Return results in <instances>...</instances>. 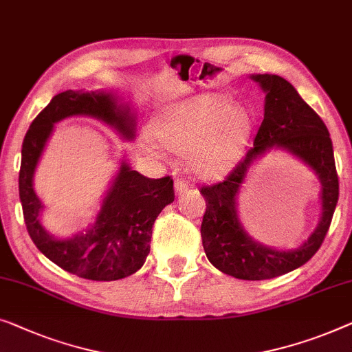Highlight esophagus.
I'll use <instances>...</instances> for the list:
<instances>
[{
    "mask_svg": "<svg viewBox=\"0 0 352 352\" xmlns=\"http://www.w3.org/2000/svg\"><path fill=\"white\" fill-rule=\"evenodd\" d=\"M190 187V182H188L186 177H177L175 181V190L177 195H181V193H186L187 188Z\"/></svg>",
    "mask_w": 352,
    "mask_h": 352,
    "instance_id": "esophagus-1",
    "label": "esophagus"
}]
</instances>
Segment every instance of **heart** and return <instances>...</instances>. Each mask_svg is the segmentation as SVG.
<instances>
[{
  "label": "heart",
  "instance_id": "obj_1",
  "mask_svg": "<svg viewBox=\"0 0 352 352\" xmlns=\"http://www.w3.org/2000/svg\"><path fill=\"white\" fill-rule=\"evenodd\" d=\"M251 122L244 109L232 106L223 94H201L171 106L154 122V136L168 149L188 155L197 175L226 173L241 155ZM142 147L159 154V146L144 136Z\"/></svg>",
  "mask_w": 352,
  "mask_h": 352
}]
</instances>
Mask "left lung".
I'll return each mask as SVG.
<instances>
[{
	"label": "left lung",
	"instance_id": "obj_1",
	"mask_svg": "<svg viewBox=\"0 0 352 352\" xmlns=\"http://www.w3.org/2000/svg\"><path fill=\"white\" fill-rule=\"evenodd\" d=\"M265 94L263 120L254 146L226 179L203 186L206 200L201 241L208 261L222 273L246 281H261L302 267L322 244L338 201V175L329 130L316 111L305 103L294 85L276 74H254ZM279 146L311 166L323 187V216L308 242L292 252H278L254 242L242 230L236 214V193L252 162L267 148Z\"/></svg>",
	"mask_w": 352,
	"mask_h": 352
}]
</instances>
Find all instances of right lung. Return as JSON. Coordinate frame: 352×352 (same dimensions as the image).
<instances>
[{"label": "right lung", "instance_id": "1", "mask_svg": "<svg viewBox=\"0 0 352 352\" xmlns=\"http://www.w3.org/2000/svg\"><path fill=\"white\" fill-rule=\"evenodd\" d=\"M69 116L96 117L113 125L124 138L135 136L133 116L129 108L116 103L113 94L66 90L55 95L32 122L23 140L19 193L25 226L39 251L65 272L91 281L126 278L144 265L151 251L152 226L175 200L173 177L151 179L122 164L94 226L68 239L50 236L39 222L44 206L33 188V173L54 124Z\"/></svg>", "mask_w": 352, "mask_h": 352}]
</instances>
